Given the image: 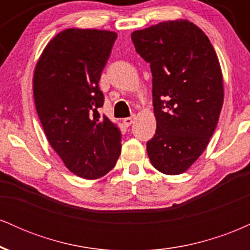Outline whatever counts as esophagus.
<instances>
[{
    "label": "esophagus",
    "mask_w": 250,
    "mask_h": 250,
    "mask_svg": "<svg viewBox=\"0 0 250 250\" xmlns=\"http://www.w3.org/2000/svg\"><path fill=\"white\" fill-rule=\"evenodd\" d=\"M135 120H136V116L135 115H131L130 117H125V119H123V125H125V127H129L131 123H134Z\"/></svg>",
    "instance_id": "esophagus-1"
}]
</instances>
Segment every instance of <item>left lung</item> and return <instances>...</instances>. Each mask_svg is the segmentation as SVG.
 I'll return each mask as SVG.
<instances>
[{"instance_id":"left-lung-1","label":"left lung","mask_w":250,"mask_h":250,"mask_svg":"<svg viewBox=\"0 0 250 250\" xmlns=\"http://www.w3.org/2000/svg\"><path fill=\"white\" fill-rule=\"evenodd\" d=\"M135 49L150 63L156 131L147 142L154 168L185 173L213 136L223 105V77L208 36L187 20L133 31Z\"/></svg>"}]
</instances>
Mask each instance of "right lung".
<instances>
[{
  "instance_id": "obj_1",
  "label": "right lung",
  "mask_w": 250,
  "mask_h": 250,
  "mask_svg": "<svg viewBox=\"0 0 250 250\" xmlns=\"http://www.w3.org/2000/svg\"><path fill=\"white\" fill-rule=\"evenodd\" d=\"M117 34L70 28L43 49L33 77L34 100L45 136L71 173L104 176L121 154V133L99 108V81Z\"/></svg>"
}]
</instances>
